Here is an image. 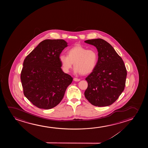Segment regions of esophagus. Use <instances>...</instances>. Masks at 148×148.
<instances>
[{
  "mask_svg": "<svg viewBox=\"0 0 148 148\" xmlns=\"http://www.w3.org/2000/svg\"><path fill=\"white\" fill-rule=\"evenodd\" d=\"M73 80H74V81H76V82L79 81L80 80V79H79V78H74L73 79Z\"/></svg>",
  "mask_w": 148,
  "mask_h": 148,
  "instance_id": "34e87169",
  "label": "esophagus"
}]
</instances>
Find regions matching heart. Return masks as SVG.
Masks as SVG:
<instances>
[{"label":"heart","instance_id":"heart-1","mask_svg":"<svg viewBox=\"0 0 148 148\" xmlns=\"http://www.w3.org/2000/svg\"><path fill=\"white\" fill-rule=\"evenodd\" d=\"M59 60L63 71L66 73L69 72L74 63V73L86 75L96 68L98 55L94 49H87L81 45H76L68 50L67 56L60 55Z\"/></svg>","mask_w":148,"mask_h":148}]
</instances>
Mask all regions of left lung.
Listing matches in <instances>:
<instances>
[{"instance_id": "1", "label": "left lung", "mask_w": 148, "mask_h": 148, "mask_svg": "<svg viewBox=\"0 0 148 148\" xmlns=\"http://www.w3.org/2000/svg\"><path fill=\"white\" fill-rule=\"evenodd\" d=\"M84 42L95 46L98 51L96 68L85 79L88 87L85 97L95 106L111 105L118 99L125 86L127 71L123 61L111 45L102 39Z\"/></svg>"}]
</instances>
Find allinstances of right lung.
<instances>
[{"mask_svg":"<svg viewBox=\"0 0 148 148\" xmlns=\"http://www.w3.org/2000/svg\"><path fill=\"white\" fill-rule=\"evenodd\" d=\"M67 47L63 39H46L25 59L21 74L24 94L37 107L50 109L58 105L73 81L63 72L59 60Z\"/></svg>","mask_w":148,"mask_h":148,"instance_id":"right-lung-1","label":"right lung"}]
</instances>
